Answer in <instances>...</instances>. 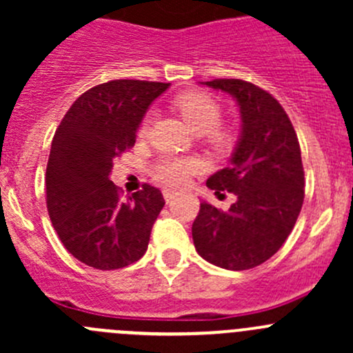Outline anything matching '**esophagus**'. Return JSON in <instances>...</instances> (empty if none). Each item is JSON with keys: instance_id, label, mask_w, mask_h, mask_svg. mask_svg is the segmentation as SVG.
I'll return each mask as SVG.
<instances>
[{"instance_id": "34e87169", "label": "esophagus", "mask_w": 353, "mask_h": 353, "mask_svg": "<svg viewBox=\"0 0 353 353\" xmlns=\"http://www.w3.org/2000/svg\"><path fill=\"white\" fill-rule=\"evenodd\" d=\"M176 196H177V193L174 190H169V188H165V190H163V198H165L167 203L172 201Z\"/></svg>"}]
</instances>
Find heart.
I'll return each instance as SVG.
<instances>
[{"mask_svg": "<svg viewBox=\"0 0 353 353\" xmlns=\"http://www.w3.org/2000/svg\"><path fill=\"white\" fill-rule=\"evenodd\" d=\"M176 109L186 121L188 126L196 134H203L212 147L227 148L232 141V133L220 126L222 121V105L212 95L205 92H188L179 95L174 102ZM150 114L143 117L140 134H147L150 128ZM203 169V163L194 157L163 155L152 167V174L157 181L167 186H184L193 176Z\"/></svg>", "mask_w": 353, "mask_h": 353, "instance_id": "heart-1", "label": "heart"}]
</instances>
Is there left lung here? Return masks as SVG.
Listing matches in <instances>:
<instances>
[{
    "label": "left lung",
    "mask_w": 353,
    "mask_h": 353,
    "mask_svg": "<svg viewBox=\"0 0 353 353\" xmlns=\"http://www.w3.org/2000/svg\"><path fill=\"white\" fill-rule=\"evenodd\" d=\"M203 85L236 99L243 130L229 167L206 181L216 196L229 191L237 201L227 212L206 201L199 205L191 229L194 248L212 265L241 272L272 258L297 222L305 184L301 147L272 94L237 78Z\"/></svg>",
    "instance_id": "1"
}]
</instances>
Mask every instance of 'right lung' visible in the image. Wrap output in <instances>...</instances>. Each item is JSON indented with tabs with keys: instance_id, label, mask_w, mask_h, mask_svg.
<instances>
[{
	"instance_id": "right-lung-1",
	"label": "right lung",
	"mask_w": 353,
	"mask_h": 353,
	"mask_svg": "<svg viewBox=\"0 0 353 353\" xmlns=\"http://www.w3.org/2000/svg\"><path fill=\"white\" fill-rule=\"evenodd\" d=\"M169 83L112 80L81 94L59 123L46 169L49 219L68 251L97 270H117L145 254L162 193L150 184L128 199L109 179L114 159L137 141L152 102Z\"/></svg>"
}]
</instances>
